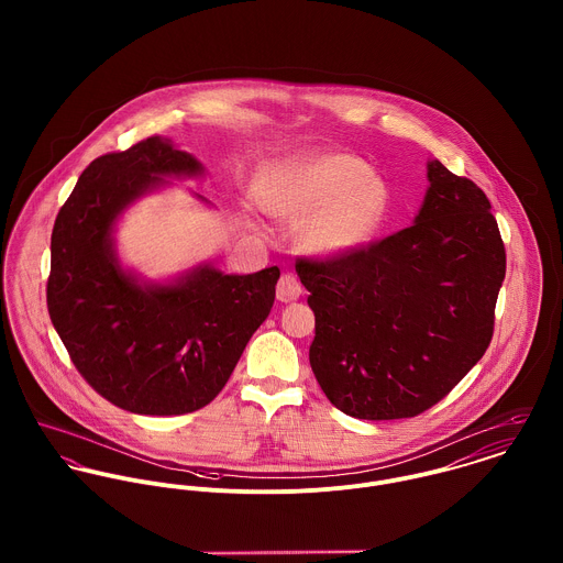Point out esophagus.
Here are the masks:
<instances>
[{
	"label": "esophagus",
	"mask_w": 563,
	"mask_h": 563,
	"mask_svg": "<svg viewBox=\"0 0 563 563\" xmlns=\"http://www.w3.org/2000/svg\"><path fill=\"white\" fill-rule=\"evenodd\" d=\"M301 284L297 282V277L292 275H282L279 282H277V299L282 303H290V301H297L301 297Z\"/></svg>",
	"instance_id": "esophagus-1"
}]
</instances>
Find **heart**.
Returning a JSON list of instances; mask_svg holds the SVG:
<instances>
[{"instance_id": "b5f03b06", "label": "heart", "mask_w": 563, "mask_h": 563, "mask_svg": "<svg viewBox=\"0 0 563 563\" xmlns=\"http://www.w3.org/2000/svg\"><path fill=\"white\" fill-rule=\"evenodd\" d=\"M277 221L301 225L299 244L317 257H340L375 239L390 206L388 184L351 154L327 152L282 164L262 186Z\"/></svg>"}]
</instances>
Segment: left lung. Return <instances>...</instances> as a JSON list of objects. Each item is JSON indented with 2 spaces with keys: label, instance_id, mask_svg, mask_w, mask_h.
Here are the masks:
<instances>
[{
  "label": "left lung",
  "instance_id": "1",
  "mask_svg": "<svg viewBox=\"0 0 563 563\" xmlns=\"http://www.w3.org/2000/svg\"><path fill=\"white\" fill-rule=\"evenodd\" d=\"M401 232L349 255L297 260L317 317L310 364L324 397L364 420L411 418L444 399L492 340L505 246L482 188L427 164Z\"/></svg>",
  "mask_w": 563,
  "mask_h": 563
}]
</instances>
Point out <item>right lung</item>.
<instances>
[{
    "mask_svg": "<svg viewBox=\"0 0 563 563\" xmlns=\"http://www.w3.org/2000/svg\"><path fill=\"white\" fill-rule=\"evenodd\" d=\"M203 170L152 136L90 162L54 223L49 319L81 377L132 413L179 416L212 401L275 301L277 266L225 275L199 264L147 282L121 264L114 230L123 212L168 186L166 177Z\"/></svg>",
    "mask_w": 563,
    "mask_h": 563,
    "instance_id": "add662e5",
    "label": "right lung"
}]
</instances>
